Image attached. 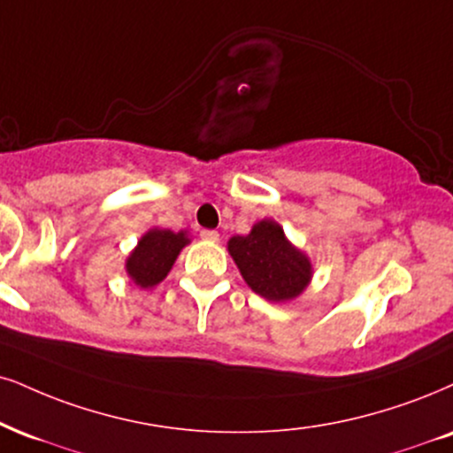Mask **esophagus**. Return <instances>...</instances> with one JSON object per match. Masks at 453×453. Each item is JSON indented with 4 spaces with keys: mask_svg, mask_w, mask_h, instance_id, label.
<instances>
[{
    "mask_svg": "<svg viewBox=\"0 0 453 453\" xmlns=\"http://www.w3.org/2000/svg\"><path fill=\"white\" fill-rule=\"evenodd\" d=\"M199 235H201V239H205V242H218V239H220L218 231H211V228H203Z\"/></svg>",
    "mask_w": 453,
    "mask_h": 453,
    "instance_id": "34e87169",
    "label": "esophagus"
}]
</instances>
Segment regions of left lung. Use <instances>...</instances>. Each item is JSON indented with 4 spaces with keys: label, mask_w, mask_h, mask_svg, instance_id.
Here are the masks:
<instances>
[{
    "label": "left lung",
    "mask_w": 453,
    "mask_h": 453,
    "mask_svg": "<svg viewBox=\"0 0 453 453\" xmlns=\"http://www.w3.org/2000/svg\"><path fill=\"white\" fill-rule=\"evenodd\" d=\"M228 252L245 283L273 303L298 296L311 279V262L289 245L283 228L273 220L258 222L250 235L233 237Z\"/></svg>",
    "instance_id": "8db88e82"
}]
</instances>
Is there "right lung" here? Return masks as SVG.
I'll return each mask as SVG.
<instances>
[{"mask_svg": "<svg viewBox=\"0 0 453 453\" xmlns=\"http://www.w3.org/2000/svg\"><path fill=\"white\" fill-rule=\"evenodd\" d=\"M184 243H188L184 233L153 228V231H149L138 242V248L127 258V275L141 288L157 286L159 281H164L167 273H170L172 265H174L178 254L184 248Z\"/></svg>", "mask_w": 453, "mask_h": 453, "instance_id": "add662e5", "label": "right lung"}]
</instances>
